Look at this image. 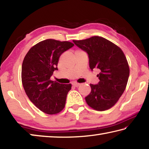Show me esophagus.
Wrapping results in <instances>:
<instances>
[{
	"label": "esophagus",
	"mask_w": 149,
	"mask_h": 149,
	"mask_svg": "<svg viewBox=\"0 0 149 149\" xmlns=\"http://www.w3.org/2000/svg\"><path fill=\"white\" fill-rule=\"evenodd\" d=\"M72 85H74V87H79L81 84H78V83H76V82H74L72 84Z\"/></svg>",
	"instance_id": "34e87169"
}]
</instances>
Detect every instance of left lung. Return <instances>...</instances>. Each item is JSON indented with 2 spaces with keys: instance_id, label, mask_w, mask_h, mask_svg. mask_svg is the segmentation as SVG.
Segmentation results:
<instances>
[{
  "instance_id": "left-lung-1",
  "label": "left lung",
  "mask_w": 149,
  "mask_h": 149,
  "mask_svg": "<svg viewBox=\"0 0 149 149\" xmlns=\"http://www.w3.org/2000/svg\"><path fill=\"white\" fill-rule=\"evenodd\" d=\"M73 42L87 52L91 70L97 68L99 82L91 84V91L85 97L93 109L104 111L112 107L123 94L130 75L129 65L120 48L99 36Z\"/></svg>"
}]
</instances>
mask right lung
Here are the masks:
<instances>
[{
	"instance_id": "add662e5",
	"label": "right lung",
	"mask_w": 149,
	"mask_h": 149,
	"mask_svg": "<svg viewBox=\"0 0 149 149\" xmlns=\"http://www.w3.org/2000/svg\"><path fill=\"white\" fill-rule=\"evenodd\" d=\"M74 46L68 41L47 39L33 47L25 56L22 66V81L27 97L40 110L48 114L60 112L65 107L71 84L50 80L58 70L59 58Z\"/></svg>"
}]
</instances>
